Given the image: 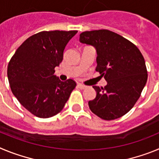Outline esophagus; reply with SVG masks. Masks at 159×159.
Segmentation results:
<instances>
[{
    "instance_id": "34e87169",
    "label": "esophagus",
    "mask_w": 159,
    "mask_h": 159,
    "mask_svg": "<svg viewBox=\"0 0 159 159\" xmlns=\"http://www.w3.org/2000/svg\"><path fill=\"white\" fill-rule=\"evenodd\" d=\"M77 87H78L79 88H80V89H85V88H86V86H85V85H83V84H78Z\"/></svg>"
}]
</instances>
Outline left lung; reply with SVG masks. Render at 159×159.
Returning <instances> with one entry per match:
<instances>
[{"mask_svg": "<svg viewBox=\"0 0 159 159\" xmlns=\"http://www.w3.org/2000/svg\"><path fill=\"white\" fill-rule=\"evenodd\" d=\"M80 41L95 48V70L107 82L104 88L93 86L96 97L88 102L90 109L104 120L122 117L134 107L147 84L141 52L126 38L107 29L82 32Z\"/></svg>", "mask_w": 159, "mask_h": 159, "instance_id": "left-lung-1", "label": "left lung"}]
</instances>
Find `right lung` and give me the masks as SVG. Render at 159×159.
Instances as JSON below:
<instances>
[{"mask_svg": "<svg viewBox=\"0 0 159 159\" xmlns=\"http://www.w3.org/2000/svg\"><path fill=\"white\" fill-rule=\"evenodd\" d=\"M77 31H43L16 49L8 63L11 91L20 103L36 117L50 118L62 111L76 83L54 75L67 43Z\"/></svg>", "mask_w": 159, "mask_h": 159, "instance_id": "add662e5", "label": "right lung"}]
</instances>
